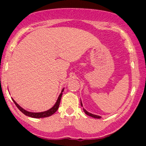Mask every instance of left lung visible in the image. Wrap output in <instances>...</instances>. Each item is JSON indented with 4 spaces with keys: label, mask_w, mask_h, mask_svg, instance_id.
<instances>
[{
    "label": "left lung",
    "mask_w": 146,
    "mask_h": 146,
    "mask_svg": "<svg viewBox=\"0 0 146 146\" xmlns=\"http://www.w3.org/2000/svg\"><path fill=\"white\" fill-rule=\"evenodd\" d=\"M80 104H81V106H82V102H81V103H80ZM83 110H84V112H85V114H87L88 116H91V117H93V118H101V116H97V115H94V114H91V113L88 112V111H87V110H84V108H83Z\"/></svg>",
    "instance_id": "8db88e82"
}]
</instances>
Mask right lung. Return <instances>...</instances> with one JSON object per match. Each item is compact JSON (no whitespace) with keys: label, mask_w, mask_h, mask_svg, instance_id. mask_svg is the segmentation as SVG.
I'll return each mask as SVG.
<instances>
[{"label":"right lung","mask_w":146,"mask_h":146,"mask_svg":"<svg viewBox=\"0 0 146 146\" xmlns=\"http://www.w3.org/2000/svg\"><path fill=\"white\" fill-rule=\"evenodd\" d=\"M64 91V89H62V93H61V94L59 95L58 99H57V102L55 103V105L53 108H51V109L48 110L47 111H42V112H38V113H35V112H30V111H28L26 110H25L24 109H23L22 108H21L20 106H19L18 104L16 103V102L14 101L13 99H12L13 101V102L15 103V106H17V108L20 110L21 112L23 113V114H24L25 115H26V116H30V117H32V118H45V117H48V116H51V115H53L54 113L59 108V104H60V101H61V98H62V92Z\"/></svg>","instance_id":"obj_1"}]
</instances>
